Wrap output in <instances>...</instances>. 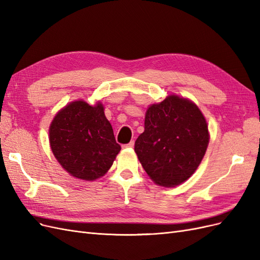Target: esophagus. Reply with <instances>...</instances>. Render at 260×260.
<instances>
[{"instance_id": "1", "label": "esophagus", "mask_w": 260, "mask_h": 260, "mask_svg": "<svg viewBox=\"0 0 260 260\" xmlns=\"http://www.w3.org/2000/svg\"><path fill=\"white\" fill-rule=\"evenodd\" d=\"M135 146V141H130V142L128 144H123L122 147L123 148H127V147H133Z\"/></svg>"}]
</instances>
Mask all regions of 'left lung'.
<instances>
[{
	"mask_svg": "<svg viewBox=\"0 0 260 260\" xmlns=\"http://www.w3.org/2000/svg\"><path fill=\"white\" fill-rule=\"evenodd\" d=\"M208 142L207 122L199 107L170 95L148 107L135 151L155 183L176 186L198 169Z\"/></svg>",
	"mask_w": 260,
	"mask_h": 260,
	"instance_id": "obj_1",
	"label": "left lung"
}]
</instances>
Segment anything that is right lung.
Wrapping results in <instances>:
<instances>
[{
	"instance_id": "add662e5",
	"label": "right lung",
	"mask_w": 260,
	"mask_h": 260,
	"mask_svg": "<svg viewBox=\"0 0 260 260\" xmlns=\"http://www.w3.org/2000/svg\"><path fill=\"white\" fill-rule=\"evenodd\" d=\"M50 144L61 167L86 181L105 175L121 149L103 105L90 106L83 101L73 102L55 116Z\"/></svg>"
}]
</instances>
